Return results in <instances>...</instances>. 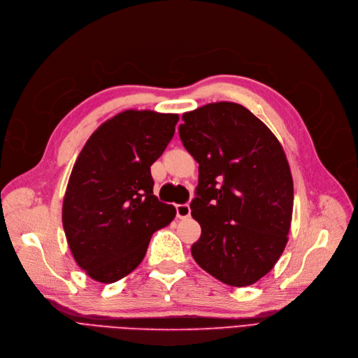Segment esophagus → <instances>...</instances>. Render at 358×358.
I'll return each instance as SVG.
<instances>
[{
  "label": "esophagus",
  "instance_id": "1",
  "mask_svg": "<svg viewBox=\"0 0 358 358\" xmlns=\"http://www.w3.org/2000/svg\"><path fill=\"white\" fill-rule=\"evenodd\" d=\"M176 215L178 218H188L191 217V208L188 203H178L176 206Z\"/></svg>",
  "mask_w": 358,
  "mask_h": 358
}]
</instances>
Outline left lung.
Returning <instances> with one entry per match:
<instances>
[{"label": "left lung", "instance_id": "left-lung-1", "mask_svg": "<svg viewBox=\"0 0 358 358\" xmlns=\"http://www.w3.org/2000/svg\"><path fill=\"white\" fill-rule=\"evenodd\" d=\"M179 137L199 163L191 202L201 237L195 262L221 282L246 287L274 268L287 245L293 178L275 135L231 101L183 113Z\"/></svg>", "mask_w": 358, "mask_h": 358}]
</instances>
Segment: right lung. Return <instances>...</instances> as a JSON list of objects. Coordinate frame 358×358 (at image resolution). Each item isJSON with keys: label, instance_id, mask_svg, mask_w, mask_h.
<instances>
[{"label": "right lung", "instance_id": "obj_1", "mask_svg": "<svg viewBox=\"0 0 358 358\" xmlns=\"http://www.w3.org/2000/svg\"><path fill=\"white\" fill-rule=\"evenodd\" d=\"M179 116L125 110L100 125L73 167L62 224L78 266L99 282L137 268L151 234L172 223L173 206L152 194L151 164L173 138Z\"/></svg>", "mask_w": 358, "mask_h": 358}]
</instances>
